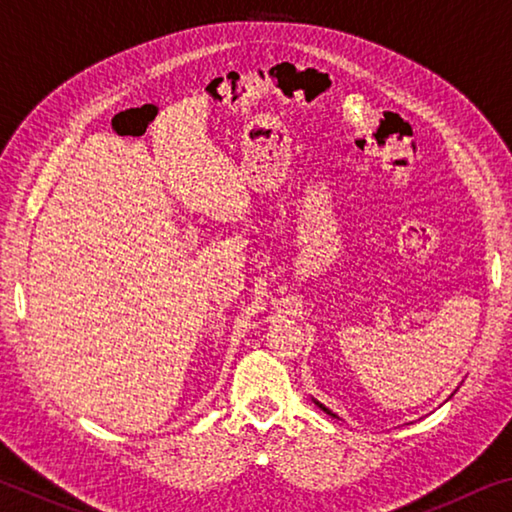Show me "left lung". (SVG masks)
I'll use <instances>...</instances> for the list:
<instances>
[{"instance_id": "8db88e82", "label": "left lung", "mask_w": 512, "mask_h": 512, "mask_svg": "<svg viewBox=\"0 0 512 512\" xmlns=\"http://www.w3.org/2000/svg\"><path fill=\"white\" fill-rule=\"evenodd\" d=\"M449 397H452V395H449ZM314 404H316V406H318V409H323V411H325V413H327V415H332V418H339V415H336V413H334V411H329V409H327V406H325V404H320V402H318V400H314Z\"/></svg>"}]
</instances>
